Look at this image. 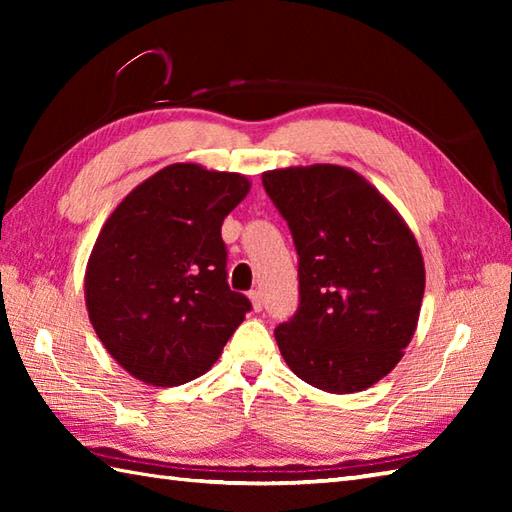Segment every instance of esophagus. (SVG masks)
Listing matches in <instances>:
<instances>
[{
    "mask_svg": "<svg viewBox=\"0 0 512 512\" xmlns=\"http://www.w3.org/2000/svg\"><path fill=\"white\" fill-rule=\"evenodd\" d=\"M248 297H250V303H253V310H255V312H262V308H264L262 292H259V290H250Z\"/></svg>",
    "mask_w": 512,
    "mask_h": 512,
    "instance_id": "esophagus-1",
    "label": "esophagus"
}]
</instances>
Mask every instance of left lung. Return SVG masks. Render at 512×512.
<instances>
[{
    "label": "left lung",
    "instance_id": "left-lung-1",
    "mask_svg": "<svg viewBox=\"0 0 512 512\" xmlns=\"http://www.w3.org/2000/svg\"><path fill=\"white\" fill-rule=\"evenodd\" d=\"M262 182L299 255V308L275 330L281 356L330 394L372 387L416 332L424 295L416 237L354 169H273Z\"/></svg>",
    "mask_w": 512,
    "mask_h": 512
}]
</instances>
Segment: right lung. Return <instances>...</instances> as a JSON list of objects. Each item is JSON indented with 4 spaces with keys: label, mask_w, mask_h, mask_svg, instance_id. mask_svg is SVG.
Masks as SVG:
<instances>
[{
    "label": "right lung",
    "mask_w": 512,
    "mask_h": 512,
    "mask_svg": "<svg viewBox=\"0 0 512 512\" xmlns=\"http://www.w3.org/2000/svg\"><path fill=\"white\" fill-rule=\"evenodd\" d=\"M242 173L176 162L127 195L85 268V306L105 350L134 378L176 387L209 372L250 310L228 288L222 222Z\"/></svg>",
    "instance_id": "add662e5"
}]
</instances>
